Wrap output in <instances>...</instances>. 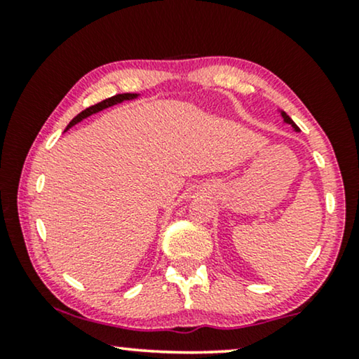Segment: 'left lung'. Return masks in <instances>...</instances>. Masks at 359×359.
<instances>
[{"mask_svg":"<svg viewBox=\"0 0 359 359\" xmlns=\"http://www.w3.org/2000/svg\"><path fill=\"white\" fill-rule=\"evenodd\" d=\"M281 116H283V119H284V122H286V124H291V126H292V129H294V130H296V132L299 130V127L296 126V122H294V121L291 119V117H289V116L286 114V112H284V111H281Z\"/></svg>","mask_w":359,"mask_h":359,"instance_id":"left-lung-1","label":"left lung"}]
</instances>
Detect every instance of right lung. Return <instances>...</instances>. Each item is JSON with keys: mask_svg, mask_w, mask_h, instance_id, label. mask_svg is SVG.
I'll return each instance as SVG.
<instances>
[{"mask_svg": "<svg viewBox=\"0 0 359 359\" xmlns=\"http://www.w3.org/2000/svg\"><path fill=\"white\" fill-rule=\"evenodd\" d=\"M137 96H139V95H132V93H124V95H116V96H111V97H107V100H104V101L97 102V104H95V106L86 107V109H85V111H81L80 114H78L76 117H73L70 124L67 126V129H70V127H73L75 124H78V122H81L83 119H86L88 116L96 114V112H100V111H102V109H106V107H109V106H114V104H117V102H122V101H127V100H134V97H137Z\"/></svg>", "mask_w": 359, "mask_h": 359, "instance_id": "right-lung-1", "label": "right lung"}]
</instances>
